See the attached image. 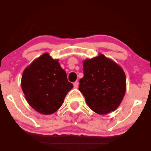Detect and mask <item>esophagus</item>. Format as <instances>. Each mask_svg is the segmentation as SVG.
I'll return each mask as SVG.
<instances>
[{"mask_svg":"<svg viewBox=\"0 0 151 151\" xmlns=\"http://www.w3.org/2000/svg\"><path fill=\"white\" fill-rule=\"evenodd\" d=\"M78 86H79V82H78V81H75V82L74 83V88L77 89V88H78Z\"/></svg>","mask_w":151,"mask_h":151,"instance_id":"34e87169","label":"esophagus"}]
</instances>
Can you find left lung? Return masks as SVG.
Instances as JSON below:
<instances>
[{"mask_svg": "<svg viewBox=\"0 0 151 151\" xmlns=\"http://www.w3.org/2000/svg\"><path fill=\"white\" fill-rule=\"evenodd\" d=\"M79 91L91 110L106 115L116 110L126 90V74L115 62L102 54L83 62Z\"/></svg>", "mask_w": 151, "mask_h": 151, "instance_id": "8db88e82", "label": "left lung"}]
</instances>
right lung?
Here are the masks:
<instances>
[{
	"mask_svg": "<svg viewBox=\"0 0 151 151\" xmlns=\"http://www.w3.org/2000/svg\"><path fill=\"white\" fill-rule=\"evenodd\" d=\"M21 87L32 109L40 114L50 115L61 107L73 84L67 80L58 59L46 52L24 70Z\"/></svg>",
	"mask_w": 151,
	"mask_h": 151,
	"instance_id": "add662e5",
	"label": "right lung"
}]
</instances>
